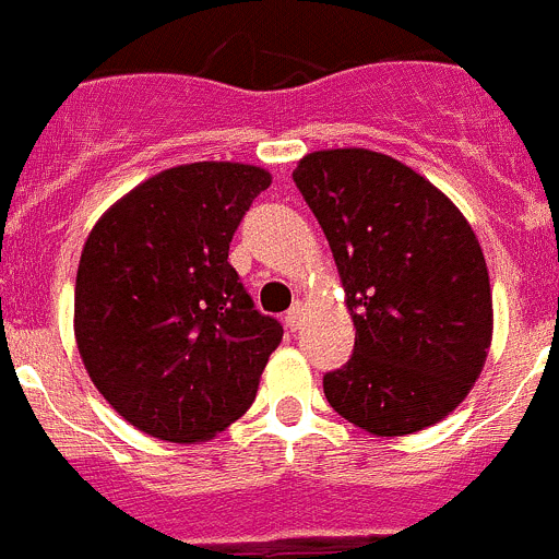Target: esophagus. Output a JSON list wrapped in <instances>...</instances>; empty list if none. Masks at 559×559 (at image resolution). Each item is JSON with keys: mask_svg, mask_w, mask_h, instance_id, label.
<instances>
[{"mask_svg": "<svg viewBox=\"0 0 559 559\" xmlns=\"http://www.w3.org/2000/svg\"><path fill=\"white\" fill-rule=\"evenodd\" d=\"M285 324H288L290 332L301 330V324H305V305H301V301H296V305L290 307L288 316H285Z\"/></svg>", "mask_w": 559, "mask_h": 559, "instance_id": "1", "label": "esophagus"}]
</instances>
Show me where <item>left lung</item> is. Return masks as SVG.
<instances>
[{
  "instance_id": "1",
  "label": "left lung",
  "mask_w": 559,
  "mask_h": 559,
  "mask_svg": "<svg viewBox=\"0 0 559 559\" xmlns=\"http://www.w3.org/2000/svg\"><path fill=\"white\" fill-rule=\"evenodd\" d=\"M294 182L330 240L355 321V355L324 377L326 402L377 438L443 421L479 380L493 337L488 263L471 224L382 152H310Z\"/></svg>"
}]
</instances>
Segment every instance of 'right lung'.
<instances>
[{
  "label": "right lung",
  "mask_w": 559,
  "mask_h": 559,
  "mask_svg": "<svg viewBox=\"0 0 559 559\" xmlns=\"http://www.w3.org/2000/svg\"><path fill=\"white\" fill-rule=\"evenodd\" d=\"M260 166H174L102 213L82 246L74 337L96 391L152 438L202 443L238 421L283 326L227 263Z\"/></svg>",
  "instance_id": "1"
}]
</instances>
